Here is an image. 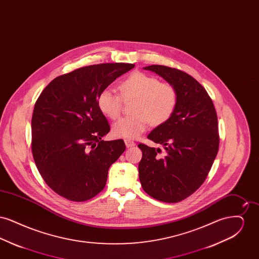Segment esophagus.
I'll return each instance as SVG.
<instances>
[{
    "mask_svg": "<svg viewBox=\"0 0 259 259\" xmlns=\"http://www.w3.org/2000/svg\"><path fill=\"white\" fill-rule=\"evenodd\" d=\"M124 142H125V145H126V148H133V147H135V143L132 142V141H130V140H125Z\"/></svg>",
    "mask_w": 259,
    "mask_h": 259,
    "instance_id": "34e87169",
    "label": "esophagus"
}]
</instances>
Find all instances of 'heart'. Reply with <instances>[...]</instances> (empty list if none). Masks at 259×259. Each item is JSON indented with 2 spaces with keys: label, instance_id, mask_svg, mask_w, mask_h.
<instances>
[{
  "label": "heart",
  "instance_id": "1",
  "mask_svg": "<svg viewBox=\"0 0 259 259\" xmlns=\"http://www.w3.org/2000/svg\"><path fill=\"white\" fill-rule=\"evenodd\" d=\"M119 91L124 100L135 99L132 104V115L124 116L112 125L111 133L115 138L136 139L148 128L167 122L174 113L178 103L176 88L156 77L136 72L120 82ZM97 106L100 111L111 119L119 116L122 101L110 89L99 93Z\"/></svg>",
  "mask_w": 259,
  "mask_h": 259
}]
</instances>
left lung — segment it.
Returning <instances> with one entry per match:
<instances>
[{"mask_svg":"<svg viewBox=\"0 0 259 259\" xmlns=\"http://www.w3.org/2000/svg\"><path fill=\"white\" fill-rule=\"evenodd\" d=\"M176 88L178 103L171 118L148 138L165 149L140 144L139 178L151 197L166 203L183 201L205 182L219 151L218 115L206 89L191 75L161 65L144 68Z\"/></svg>","mask_w":259,"mask_h":259,"instance_id":"left-lung-1","label":"left lung"}]
</instances>
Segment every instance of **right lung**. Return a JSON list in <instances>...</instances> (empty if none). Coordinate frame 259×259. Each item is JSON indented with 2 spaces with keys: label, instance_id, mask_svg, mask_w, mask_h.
Masks as SVG:
<instances>
[{
  "label": "right lung",
  "instance_id": "1",
  "mask_svg": "<svg viewBox=\"0 0 259 259\" xmlns=\"http://www.w3.org/2000/svg\"><path fill=\"white\" fill-rule=\"evenodd\" d=\"M134 64L107 63L54 78L40 93L32 116V152L37 170L62 197L87 201L100 193L111 164L125 150L97 106L99 93Z\"/></svg>",
  "mask_w": 259,
  "mask_h": 259
}]
</instances>
